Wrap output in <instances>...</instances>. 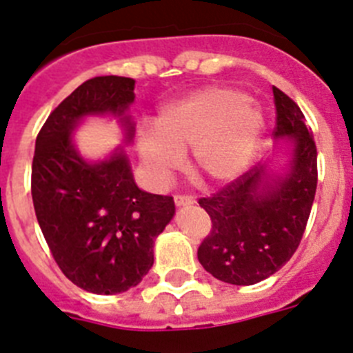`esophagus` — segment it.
<instances>
[{"instance_id": "34e87169", "label": "esophagus", "mask_w": 353, "mask_h": 353, "mask_svg": "<svg viewBox=\"0 0 353 353\" xmlns=\"http://www.w3.org/2000/svg\"><path fill=\"white\" fill-rule=\"evenodd\" d=\"M174 202H176V206H192L195 201L190 195H174Z\"/></svg>"}]
</instances>
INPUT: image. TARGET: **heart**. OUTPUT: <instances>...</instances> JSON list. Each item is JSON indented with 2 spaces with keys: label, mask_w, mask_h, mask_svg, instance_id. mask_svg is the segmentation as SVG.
I'll list each match as a JSON object with an SVG mask.
<instances>
[{
  "label": "heart",
  "mask_w": 353,
  "mask_h": 353,
  "mask_svg": "<svg viewBox=\"0 0 353 353\" xmlns=\"http://www.w3.org/2000/svg\"><path fill=\"white\" fill-rule=\"evenodd\" d=\"M263 125L261 110L243 92L202 87L165 104L154 128H140L139 152L158 185L179 168L188 147L195 172L211 185H228L252 161Z\"/></svg>",
  "instance_id": "heart-1"
}]
</instances>
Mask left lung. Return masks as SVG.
Segmentation results:
<instances>
[{
    "label": "left lung",
    "mask_w": 353,
    "mask_h": 353,
    "mask_svg": "<svg viewBox=\"0 0 353 353\" xmlns=\"http://www.w3.org/2000/svg\"><path fill=\"white\" fill-rule=\"evenodd\" d=\"M277 139L295 143L288 172L270 179L263 167L245 172L211 197L199 199L211 231L197 257L213 277L250 286L283 268L299 249L316 194V143L295 101L274 87Z\"/></svg>",
    "instance_id": "8db88e82"
}]
</instances>
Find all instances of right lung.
Listing matches in <instances>:
<instances>
[{"label": "right lung", "mask_w": 353, "mask_h": 353, "mask_svg": "<svg viewBox=\"0 0 353 353\" xmlns=\"http://www.w3.org/2000/svg\"><path fill=\"white\" fill-rule=\"evenodd\" d=\"M133 90L131 78L88 79L49 113L35 142L32 197L46 243L63 275L97 295L122 293L145 277L156 236L176 211L170 195L134 185L124 151L88 163L70 139L83 117L112 113L131 140L133 124L124 112Z\"/></svg>", "instance_id": "obj_1"}]
</instances>
